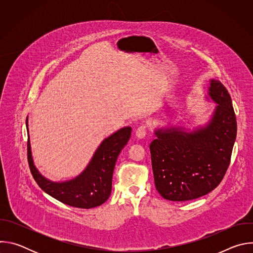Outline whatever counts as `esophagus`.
Instances as JSON below:
<instances>
[{"label": "esophagus", "instance_id": "34e87169", "mask_svg": "<svg viewBox=\"0 0 253 253\" xmlns=\"http://www.w3.org/2000/svg\"><path fill=\"white\" fill-rule=\"evenodd\" d=\"M146 132H147V127H146V125H141V126H139V127L137 128V130H136V137L139 138V139H142V138L145 137Z\"/></svg>", "mask_w": 253, "mask_h": 253}]
</instances>
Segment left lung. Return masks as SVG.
Listing matches in <instances>:
<instances>
[{
	"instance_id": "1",
	"label": "left lung",
	"mask_w": 253,
	"mask_h": 253,
	"mask_svg": "<svg viewBox=\"0 0 253 253\" xmlns=\"http://www.w3.org/2000/svg\"><path fill=\"white\" fill-rule=\"evenodd\" d=\"M208 96L216 107L205 126L160 128L150 144L154 182L159 194L171 201L196 199L211 192L230 163L237 123L231 97L223 84L210 80Z\"/></svg>"
}]
</instances>
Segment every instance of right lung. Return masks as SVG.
Returning a JSON list of instances; mask_svg holds the SVG:
<instances>
[{
	"instance_id": "right-lung-1",
	"label": "right lung",
	"mask_w": 253,
	"mask_h": 253,
	"mask_svg": "<svg viewBox=\"0 0 253 253\" xmlns=\"http://www.w3.org/2000/svg\"><path fill=\"white\" fill-rule=\"evenodd\" d=\"M28 130V118L26 120ZM131 127H124L102 141L85 170L74 179L53 182L34 165L28 135V162L35 181L47 194L60 202L89 209L103 204L112 190V177L117 158L131 136Z\"/></svg>"
}]
</instances>
